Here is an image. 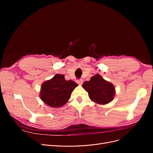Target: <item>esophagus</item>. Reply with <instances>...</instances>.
Returning <instances> with one entry per match:
<instances>
[{
  "label": "esophagus",
  "instance_id": "esophagus-1",
  "mask_svg": "<svg viewBox=\"0 0 153 153\" xmlns=\"http://www.w3.org/2000/svg\"><path fill=\"white\" fill-rule=\"evenodd\" d=\"M76 82H77V83L78 84H79V85H81V84H82V83H83V81H82V79H79V80H77Z\"/></svg>",
  "mask_w": 153,
  "mask_h": 153
}]
</instances>
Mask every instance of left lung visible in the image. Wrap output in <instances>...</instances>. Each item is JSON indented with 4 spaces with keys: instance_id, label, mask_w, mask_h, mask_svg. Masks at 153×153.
I'll return each mask as SVG.
<instances>
[{
    "instance_id": "left-lung-1",
    "label": "left lung",
    "mask_w": 153,
    "mask_h": 153,
    "mask_svg": "<svg viewBox=\"0 0 153 153\" xmlns=\"http://www.w3.org/2000/svg\"><path fill=\"white\" fill-rule=\"evenodd\" d=\"M82 87L88 92L89 98L93 102L101 105L110 102L115 94L114 85L100 74L92 76L89 81H85Z\"/></svg>"
}]
</instances>
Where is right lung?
Masks as SVG:
<instances>
[{"mask_svg": "<svg viewBox=\"0 0 153 153\" xmlns=\"http://www.w3.org/2000/svg\"><path fill=\"white\" fill-rule=\"evenodd\" d=\"M77 85L71 80L66 81L64 75L57 74L42 84L39 97L48 105L61 107L68 102L72 92Z\"/></svg>", "mask_w": 153, "mask_h": 153, "instance_id": "1", "label": "right lung"}]
</instances>
